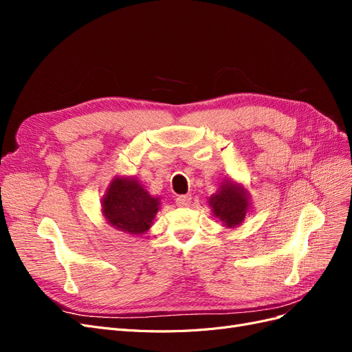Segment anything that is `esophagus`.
<instances>
[{"label":"esophagus","instance_id":"34e87169","mask_svg":"<svg viewBox=\"0 0 352 352\" xmlns=\"http://www.w3.org/2000/svg\"><path fill=\"white\" fill-rule=\"evenodd\" d=\"M190 198L189 195H179L177 198H176V204L179 206V207H188V206H190Z\"/></svg>","mask_w":352,"mask_h":352}]
</instances>
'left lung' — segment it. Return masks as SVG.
I'll list each match as a JSON object with an SVG mask.
<instances>
[{
	"label": "left lung",
	"mask_w": 352,
	"mask_h": 352,
	"mask_svg": "<svg viewBox=\"0 0 352 352\" xmlns=\"http://www.w3.org/2000/svg\"><path fill=\"white\" fill-rule=\"evenodd\" d=\"M250 201L248 189L229 177L223 179L216 194L208 198V204L212 214L223 223V226L233 229L239 226L247 212H250Z\"/></svg>",
	"instance_id": "8db88e82"
}]
</instances>
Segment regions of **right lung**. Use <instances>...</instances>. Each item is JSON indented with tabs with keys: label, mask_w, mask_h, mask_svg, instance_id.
Masks as SVG:
<instances>
[{
	"label": "right lung",
	"mask_w": 352,
	"mask_h": 352,
	"mask_svg": "<svg viewBox=\"0 0 352 352\" xmlns=\"http://www.w3.org/2000/svg\"><path fill=\"white\" fill-rule=\"evenodd\" d=\"M160 199L148 192L136 177L114 176L101 198V212L114 229L129 235H144L153 226L162 204Z\"/></svg>",
	"instance_id": "obj_1"
}]
</instances>
